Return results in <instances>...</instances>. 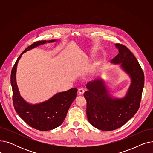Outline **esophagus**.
I'll use <instances>...</instances> for the list:
<instances>
[{"label": "esophagus", "mask_w": 153, "mask_h": 153, "mask_svg": "<svg viewBox=\"0 0 153 153\" xmlns=\"http://www.w3.org/2000/svg\"><path fill=\"white\" fill-rule=\"evenodd\" d=\"M84 92L85 91L83 88H80V89H79V93L80 95H82L84 93Z\"/></svg>", "instance_id": "1"}]
</instances>
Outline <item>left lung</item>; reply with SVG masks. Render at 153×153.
Segmentation results:
<instances>
[{
	"instance_id": "obj_1",
	"label": "left lung",
	"mask_w": 153,
	"mask_h": 153,
	"mask_svg": "<svg viewBox=\"0 0 153 153\" xmlns=\"http://www.w3.org/2000/svg\"><path fill=\"white\" fill-rule=\"evenodd\" d=\"M119 53L111 62L122 63V68L131 78V84L122 99L109 96L103 81L97 80L87 84L84 94L87 100L86 114L90 123L99 130L108 131L122 126L140 108L144 84V75L135 56L124 45L117 43Z\"/></svg>"
}]
</instances>
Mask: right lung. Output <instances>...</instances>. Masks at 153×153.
Wrapping results in <instances>:
<instances>
[{"mask_svg":"<svg viewBox=\"0 0 153 153\" xmlns=\"http://www.w3.org/2000/svg\"><path fill=\"white\" fill-rule=\"evenodd\" d=\"M51 40L48 42H55ZM47 42L38 41L28 46L16 61L11 71L13 107L19 115L29 126L40 131H48L58 127L66 118L68 111L77 96V89L72 88L56 94L48 100L36 105H30L21 97L16 83V69L22 54Z\"/></svg>","mask_w":153,"mask_h":153,"instance_id":"1","label":"right lung"}]
</instances>
